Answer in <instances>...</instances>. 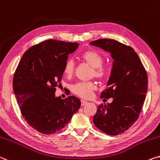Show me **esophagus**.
<instances>
[{
    "mask_svg": "<svg viewBox=\"0 0 160 160\" xmlns=\"http://www.w3.org/2000/svg\"><path fill=\"white\" fill-rule=\"evenodd\" d=\"M87 103H88V102L84 101V100H82V101H81V104H82V106H85V105H86Z\"/></svg>",
    "mask_w": 160,
    "mask_h": 160,
    "instance_id": "esophagus-1",
    "label": "esophagus"
}]
</instances>
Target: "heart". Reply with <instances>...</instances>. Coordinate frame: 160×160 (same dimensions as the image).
I'll return each mask as SVG.
<instances>
[{"mask_svg":"<svg viewBox=\"0 0 160 160\" xmlns=\"http://www.w3.org/2000/svg\"><path fill=\"white\" fill-rule=\"evenodd\" d=\"M82 59L86 64L92 67L91 77H95L98 79H103L106 75V69L102 66L103 58L98 52L93 50H87L81 55ZM75 63L72 59L65 62L63 68V73L67 77H72L74 73ZM96 89V85L92 82L78 83L73 87V92L83 98H90L93 96V91Z\"/></svg>","mask_w":160,"mask_h":160,"instance_id":"heart-1","label":"heart"}]
</instances>
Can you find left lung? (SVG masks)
Instances as JSON below:
<instances>
[{
	"label": "left lung",
	"instance_id": "8db88e82",
	"mask_svg": "<svg viewBox=\"0 0 160 160\" xmlns=\"http://www.w3.org/2000/svg\"><path fill=\"white\" fill-rule=\"evenodd\" d=\"M89 44L109 52L114 60L108 88L101 94V98H112V102L99 105L93 122L106 134L118 135L138 118L148 91V75L131 47L111 39H100Z\"/></svg>",
	"mask_w": 160,
	"mask_h": 160
}]
</instances>
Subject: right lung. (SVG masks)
Listing matches in <instances>:
<instances>
[{"label": "right lung", "mask_w": 160, "mask_h": 160, "mask_svg": "<svg viewBox=\"0 0 160 160\" xmlns=\"http://www.w3.org/2000/svg\"><path fill=\"white\" fill-rule=\"evenodd\" d=\"M78 43L48 40L32 46L15 70L12 88L21 113L28 123L43 134L59 131L80 108L74 96L56 97L68 55Z\"/></svg>", "instance_id": "right-lung-1"}]
</instances>
